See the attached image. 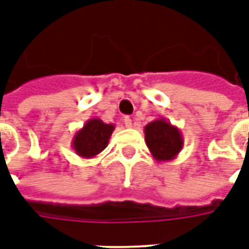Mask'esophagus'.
Masks as SVG:
<instances>
[{"instance_id":"obj_1","label":"esophagus","mask_w":249,"mask_h":249,"mask_svg":"<svg viewBox=\"0 0 249 249\" xmlns=\"http://www.w3.org/2000/svg\"><path fill=\"white\" fill-rule=\"evenodd\" d=\"M124 124L126 128H132V119L130 117H124Z\"/></svg>"}]
</instances>
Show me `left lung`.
I'll return each mask as SVG.
<instances>
[{
  "label": "left lung",
  "mask_w": 249,
  "mask_h": 249,
  "mask_svg": "<svg viewBox=\"0 0 249 249\" xmlns=\"http://www.w3.org/2000/svg\"><path fill=\"white\" fill-rule=\"evenodd\" d=\"M145 142L157 162H170L175 159L184 146L180 129L166 119H157L146 125Z\"/></svg>",
  "instance_id": "8db88e82"
}]
</instances>
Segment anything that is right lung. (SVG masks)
I'll return each mask as SVG.
<instances>
[{
  "label": "right lung",
  "instance_id": "obj_1",
  "mask_svg": "<svg viewBox=\"0 0 249 249\" xmlns=\"http://www.w3.org/2000/svg\"><path fill=\"white\" fill-rule=\"evenodd\" d=\"M115 125L106 124L100 119H90L74 134L71 147L81 158H95L108 146Z\"/></svg>",
  "mask_w": 249,
  "mask_h": 249
}]
</instances>
